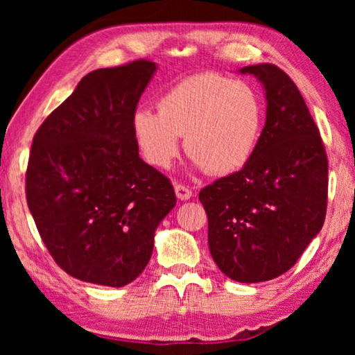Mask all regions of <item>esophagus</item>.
<instances>
[{"instance_id":"1","label":"esophagus","mask_w":355,"mask_h":355,"mask_svg":"<svg viewBox=\"0 0 355 355\" xmlns=\"http://www.w3.org/2000/svg\"><path fill=\"white\" fill-rule=\"evenodd\" d=\"M174 192H176V197L179 200H189V198H192V191L186 186H181V184H176L174 186Z\"/></svg>"}]
</instances>
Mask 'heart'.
<instances>
[{
  "mask_svg": "<svg viewBox=\"0 0 355 355\" xmlns=\"http://www.w3.org/2000/svg\"><path fill=\"white\" fill-rule=\"evenodd\" d=\"M265 124L260 95L244 82L213 72L178 82L158 100V111L139 108L130 119L135 144L153 168H171L186 135L197 169L225 176L254 157Z\"/></svg>",
  "mask_w": 355,
  "mask_h": 355,
  "instance_id": "b5f03b06",
  "label": "heart"
}]
</instances>
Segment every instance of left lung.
I'll return each mask as SVG.
<instances>
[{"label": "left lung", "mask_w": 355, "mask_h": 355, "mask_svg": "<svg viewBox=\"0 0 355 355\" xmlns=\"http://www.w3.org/2000/svg\"><path fill=\"white\" fill-rule=\"evenodd\" d=\"M265 90L266 121L250 162L198 193L210 254L227 278L261 283L283 275L327 215L328 159L300 92L275 64L239 69Z\"/></svg>", "instance_id": "1"}]
</instances>
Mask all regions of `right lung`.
I'll return each instance as SVG.
<instances>
[{
  "label": "right lung",
  "mask_w": 355,
  "mask_h": 355,
  "mask_svg": "<svg viewBox=\"0 0 355 355\" xmlns=\"http://www.w3.org/2000/svg\"><path fill=\"white\" fill-rule=\"evenodd\" d=\"M155 72L145 60L89 72L33 137L28 210L56 263L85 283H132L176 205L171 182L139 157L130 129Z\"/></svg>",
  "instance_id": "right-lung-1"
}]
</instances>
